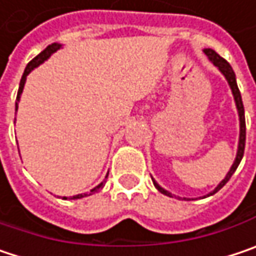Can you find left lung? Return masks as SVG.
<instances>
[{"mask_svg": "<svg viewBox=\"0 0 256 256\" xmlns=\"http://www.w3.org/2000/svg\"><path fill=\"white\" fill-rule=\"evenodd\" d=\"M204 52H206V55L208 56V60H210L212 64L216 65L222 72H223V76L226 77V80L228 82V86H230V88H232V92H233V96H234V102H236V106H238V112H239V119H240V137H239V147H238V154H236V160H234V163H233V166L230 168V170H228V174H226V178L218 184V186L214 190V191L208 194V196L212 195V194H216L217 191H220L226 184L228 182V179L232 178V174L236 172V169H238V166H239V163H240V160H242V157H244V153H245V140H246V124H245V109H244V103H242V96H240V92H239V87H238V84H236V76H234V71L232 70V66L228 64V61L224 60V58H222L216 50H212V49H204ZM153 184H154V186L158 190V191L162 192V194H164V195H169V196H172V194L168 191H164L160 185H157L154 180H153Z\"/></svg>", "mask_w": 256, "mask_h": 256, "instance_id": "1", "label": "left lung"}]
</instances>
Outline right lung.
<instances>
[{"mask_svg":"<svg viewBox=\"0 0 256 256\" xmlns=\"http://www.w3.org/2000/svg\"><path fill=\"white\" fill-rule=\"evenodd\" d=\"M61 48L60 44H52V45L46 46V49H44L39 55H36L30 62L26 66V70H24V72H23V77H22V82H20V87H18V93H17V100L20 99V94H22V92H23V87H24V82H26V77H28V74L34 68V66H38L39 64H42L45 60H48L49 56H50V54H54V52H56L58 49ZM17 108H18V103H16V110H17ZM104 182V180H103ZM103 182L99 184L96 188H93L90 194H94V192H98L100 188H103ZM88 194V195H90ZM82 196H87V194H80V195H76V196H72V200H76V198H82Z\"/></svg>","mask_w":256,"mask_h":256,"instance_id":"add662e5","label":"right lung"}]
</instances>
